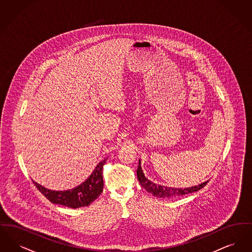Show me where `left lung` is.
I'll return each mask as SVG.
<instances>
[{"instance_id": "obj_1", "label": "left lung", "mask_w": 252, "mask_h": 252, "mask_svg": "<svg viewBox=\"0 0 252 252\" xmlns=\"http://www.w3.org/2000/svg\"><path fill=\"white\" fill-rule=\"evenodd\" d=\"M137 177H138V180H139L141 186L144 187L147 192L153 193L157 197H175V196L184 195V194H187L190 192H197L208 183V180H207L198 185L192 186L189 188H184V189L158 185L145 178L143 169L141 166V159H139V166L137 169Z\"/></svg>"}]
</instances>
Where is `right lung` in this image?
Here are the masks:
<instances>
[{"label": "right lung", "mask_w": 252, "mask_h": 252, "mask_svg": "<svg viewBox=\"0 0 252 252\" xmlns=\"http://www.w3.org/2000/svg\"><path fill=\"white\" fill-rule=\"evenodd\" d=\"M107 158L101 160L91 176L80 185L64 191L50 190L33 180L37 190L52 203L60 204L69 208L76 209L93 203L103 191V166Z\"/></svg>", "instance_id": "obj_1"}]
</instances>
